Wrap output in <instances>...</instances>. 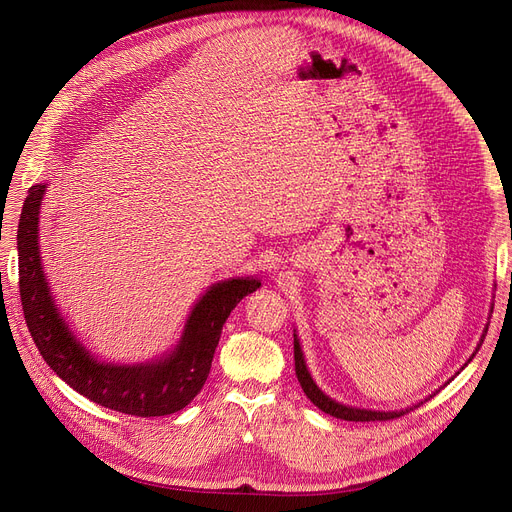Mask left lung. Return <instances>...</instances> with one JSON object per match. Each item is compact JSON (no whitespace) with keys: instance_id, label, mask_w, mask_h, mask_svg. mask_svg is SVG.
I'll list each match as a JSON object with an SVG mask.
<instances>
[{"instance_id":"left-lung-1","label":"left lung","mask_w":512,"mask_h":512,"mask_svg":"<svg viewBox=\"0 0 512 512\" xmlns=\"http://www.w3.org/2000/svg\"><path fill=\"white\" fill-rule=\"evenodd\" d=\"M486 334H488V328L483 330V334H481V340H479V344H477V348H475V353L479 351V346H481V342H483V338H486ZM475 353L471 355V359L475 357ZM469 359V361H471ZM467 361V363H469ZM465 363V365H467ZM294 371H297V378H299V382H301V388H303V392L307 394V398L313 402V405L317 407V409H321L324 413H328V415H332V417H336V419H344V421H388V419H396V417H400V415H405L407 411H369V409H357V407H346V405H340V402H336V400H332L330 396H326L324 392L319 390V386L313 382V378H311V373H309V369H307V365H305V357H303V351H301V344H299V338H297V334H294Z\"/></svg>"}]
</instances>
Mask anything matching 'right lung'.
<instances>
[{
  "label": "right lung",
  "mask_w": 512,
  "mask_h": 512,
  "mask_svg": "<svg viewBox=\"0 0 512 512\" xmlns=\"http://www.w3.org/2000/svg\"><path fill=\"white\" fill-rule=\"evenodd\" d=\"M45 184H35L18 224V284L26 326L45 363L78 394L134 417H161L184 409L203 388L230 311L261 286L257 278H230L207 288L188 315L172 353L141 365L97 361L80 344L53 303L39 255V209Z\"/></svg>",
  "instance_id": "add662e5"
}]
</instances>
